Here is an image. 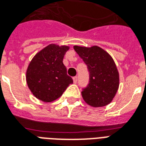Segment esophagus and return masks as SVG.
<instances>
[{
  "instance_id": "esophagus-1",
  "label": "esophagus",
  "mask_w": 146,
  "mask_h": 146,
  "mask_svg": "<svg viewBox=\"0 0 146 146\" xmlns=\"http://www.w3.org/2000/svg\"><path fill=\"white\" fill-rule=\"evenodd\" d=\"M73 83H74V84H76V83H77V80H78V77H77L76 76H73Z\"/></svg>"
}]
</instances>
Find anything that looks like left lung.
<instances>
[{"label": "left lung", "mask_w": 146, "mask_h": 146, "mask_svg": "<svg viewBox=\"0 0 146 146\" xmlns=\"http://www.w3.org/2000/svg\"><path fill=\"white\" fill-rule=\"evenodd\" d=\"M89 72V84L82 90L85 102L95 108L111 102L119 86V74L111 56L98 46H73Z\"/></svg>", "instance_id": "8db88e82"}]
</instances>
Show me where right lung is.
<instances>
[{"label":"right lung","instance_id":"1","mask_svg":"<svg viewBox=\"0 0 146 146\" xmlns=\"http://www.w3.org/2000/svg\"><path fill=\"white\" fill-rule=\"evenodd\" d=\"M68 49V46L51 44L32 59L26 72V81L35 98L44 102H51L59 98L73 84V79L67 75L62 62Z\"/></svg>","mask_w":146,"mask_h":146}]
</instances>
